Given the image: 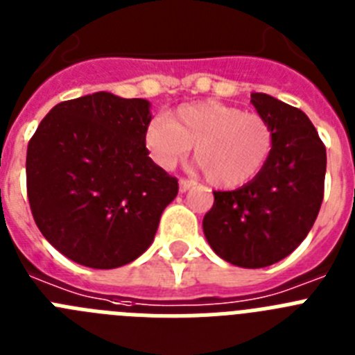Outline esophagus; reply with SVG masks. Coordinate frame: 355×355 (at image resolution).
<instances>
[{
	"mask_svg": "<svg viewBox=\"0 0 355 355\" xmlns=\"http://www.w3.org/2000/svg\"><path fill=\"white\" fill-rule=\"evenodd\" d=\"M190 188H192V183H190V181H187V180L180 181V192L184 193V192H188Z\"/></svg>",
	"mask_w": 355,
	"mask_h": 355,
	"instance_id": "34e87169",
	"label": "esophagus"
}]
</instances>
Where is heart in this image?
Instances as JSON below:
<instances>
[{"label":"heart","mask_w":355,"mask_h":355,"mask_svg":"<svg viewBox=\"0 0 355 355\" xmlns=\"http://www.w3.org/2000/svg\"><path fill=\"white\" fill-rule=\"evenodd\" d=\"M144 140L150 158L165 171L183 162L193 147L209 184L238 188L263 171L274 147V130L263 115L240 106L197 101L180 106L168 119H153Z\"/></svg>","instance_id":"b5f03b06"}]
</instances>
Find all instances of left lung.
<instances>
[{
	"instance_id": "1",
	"label": "left lung",
	"mask_w": 355,
	"mask_h": 355,
	"mask_svg": "<svg viewBox=\"0 0 355 355\" xmlns=\"http://www.w3.org/2000/svg\"><path fill=\"white\" fill-rule=\"evenodd\" d=\"M250 103L270 122L274 147L263 171L231 192H213L202 229L231 265L263 268L290 256L311 231L324 199L325 146L302 110L268 94Z\"/></svg>"
}]
</instances>
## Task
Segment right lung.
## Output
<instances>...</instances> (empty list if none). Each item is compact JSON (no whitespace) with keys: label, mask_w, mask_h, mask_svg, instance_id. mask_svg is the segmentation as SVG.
<instances>
[{"label":"right lung","mask_w":355,"mask_h":355,"mask_svg":"<svg viewBox=\"0 0 355 355\" xmlns=\"http://www.w3.org/2000/svg\"><path fill=\"white\" fill-rule=\"evenodd\" d=\"M147 99L110 92L58 103L28 144L26 188L44 238L89 268L146 252L178 180L149 158Z\"/></svg>","instance_id":"right-lung-1"}]
</instances>
